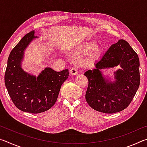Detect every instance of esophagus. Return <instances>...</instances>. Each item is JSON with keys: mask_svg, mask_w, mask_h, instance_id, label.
Listing matches in <instances>:
<instances>
[{"mask_svg": "<svg viewBox=\"0 0 147 147\" xmlns=\"http://www.w3.org/2000/svg\"><path fill=\"white\" fill-rule=\"evenodd\" d=\"M70 74L72 75H76V74L78 73V70L75 68H72L70 69Z\"/></svg>", "mask_w": 147, "mask_h": 147, "instance_id": "1", "label": "esophagus"}]
</instances>
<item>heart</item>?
I'll use <instances>...</instances> for the list:
<instances>
[{
    "mask_svg": "<svg viewBox=\"0 0 147 147\" xmlns=\"http://www.w3.org/2000/svg\"><path fill=\"white\" fill-rule=\"evenodd\" d=\"M78 52L82 54H88V60L93 61L100 58L103 53V49L96 45V41H89L82 44L78 47Z\"/></svg>",
    "mask_w": 147,
    "mask_h": 147,
    "instance_id": "1",
    "label": "heart"
}]
</instances>
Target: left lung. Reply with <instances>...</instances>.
Listing matches in <instances>:
<instances>
[{
  "mask_svg": "<svg viewBox=\"0 0 147 147\" xmlns=\"http://www.w3.org/2000/svg\"><path fill=\"white\" fill-rule=\"evenodd\" d=\"M120 65L113 82L105 78L102 69ZM95 69L87 71L88 79L86 100L94 110L104 113L119 112L127 108L140 84L138 55L127 41L119 39L94 63Z\"/></svg>",
  "mask_w": 147,
  "mask_h": 147,
  "instance_id": "obj_1",
  "label": "left lung"
}]
</instances>
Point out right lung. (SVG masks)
<instances>
[{
  "label": "right lung",
  "instance_id": "1",
  "mask_svg": "<svg viewBox=\"0 0 147 147\" xmlns=\"http://www.w3.org/2000/svg\"><path fill=\"white\" fill-rule=\"evenodd\" d=\"M35 31L25 35L12 49L4 76L5 86L12 102L20 110L39 113L53 107L61 86L69 76V70L56 72L50 67L38 76L28 74L21 67L24 50L34 39Z\"/></svg>",
  "mask_w": 147,
  "mask_h": 147
}]
</instances>
